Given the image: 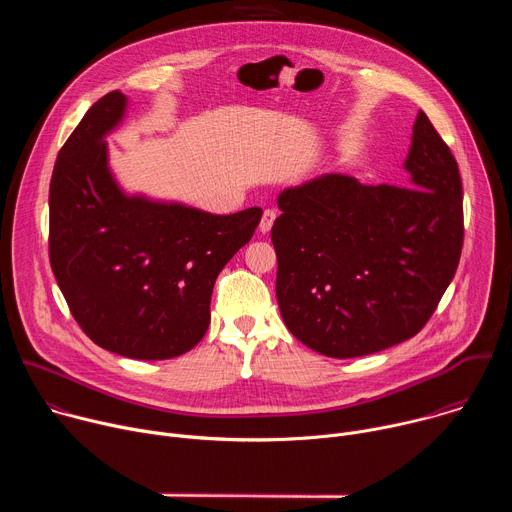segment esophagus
<instances>
[{
    "label": "esophagus",
    "mask_w": 512,
    "mask_h": 512,
    "mask_svg": "<svg viewBox=\"0 0 512 512\" xmlns=\"http://www.w3.org/2000/svg\"><path fill=\"white\" fill-rule=\"evenodd\" d=\"M277 212L273 208H265L263 210V216H261V223H259V231L261 233H269L271 227H273V221H275Z\"/></svg>",
    "instance_id": "34e87169"
}]
</instances>
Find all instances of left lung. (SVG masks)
I'll list each match as a JSON object with an SVG mask.
<instances>
[{"label":"left lung","mask_w":512,"mask_h":512,"mask_svg":"<svg viewBox=\"0 0 512 512\" xmlns=\"http://www.w3.org/2000/svg\"><path fill=\"white\" fill-rule=\"evenodd\" d=\"M403 168L407 186L324 174L277 198L279 312L291 334L324 356H364L415 336L454 279L462 180L423 111Z\"/></svg>","instance_id":"1"}]
</instances>
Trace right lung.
I'll return each mask as SVG.
<instances>
[{
  "mask_svg": "<svg viewBox=\"0 0 512 512\" xmlns=\"http://www.w3.org/2000/svg\"><path fill=\"white\" fill-rule=\"evenodd\" d=\"M125 107L123 93H107L58 152L50 265L95 344L137 360H166L206 334L214 281L251 241L263 210L221 216L125 194L109 170L105 141Z\"/></svg>",
  "mask_w": 512,
  "mask_h": 512,
  "instance_id": "add662e5",
  "label": "right lung"
}]
</instances>
